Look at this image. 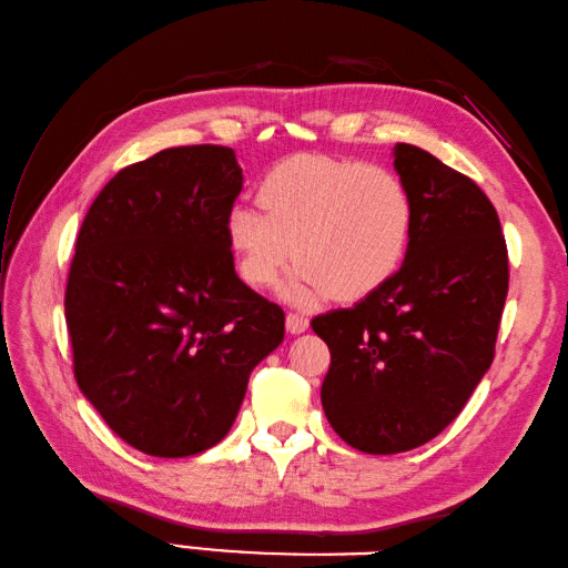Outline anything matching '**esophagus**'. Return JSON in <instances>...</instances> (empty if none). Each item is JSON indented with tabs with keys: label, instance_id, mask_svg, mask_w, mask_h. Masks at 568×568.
I'll list each match as a JSON object with an SVG mask.
<instances>
[{
	"label": "esophagus",
	"instance_id": "1",
	"mask_svg": "<svg viewBox=\"0 0 568 568\" xmlns=\"http://www.w3.org/2000/svg\"><path fill=\"white\" fill-rule=\"evenodd\" d=\"M285 326H287V332L290 334H305L307 332V326H310V320L307 316H302V314H295V312H290L287 316H285Z\"/></svg>",
	"mask_w": 568,
	"mask_h": 568
}]
</instances>
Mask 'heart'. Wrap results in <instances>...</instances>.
Here are the masks:
<instances>
[{
    "label": "heart",
    "instance_id": "b5f03b06",
    "mask_svg": "<svg viewBox=\"0 0 568 568\" xmlns=\"http://www.w3.org/2000/svg\"><path fill=\"white\" fill-rule=\"evenodd\" d=\"M254 207L234 205L224 240L240 278L254 290L275 283L290 256L281 295L316 305L334 295H373L399 271L414 232V201L392 169L324 154H295L271 166Z\"/></svg>",
    "mask_w": 568,
    "mask_h": 568
}]
</instances>
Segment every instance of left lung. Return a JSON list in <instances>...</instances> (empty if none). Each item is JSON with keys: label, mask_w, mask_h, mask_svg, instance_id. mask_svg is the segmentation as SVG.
Wrapping results in <instances>:
<instances>
[{"label": "left lung", "mask_w": 568, "mask_h": 568, "mask_svg": "<svg viewBox=\"0 0 568 568\" xmlns=\"http://www.w3.org/2000/svg\"><path fill=\"white\" fill-rule=\"evenodd\" d=\"M394 169L414 201L402 268L348 310L312 320L332 365L322 406L367 455L433 440L491 367L508 295V252L484 191L426 150L399 142Z\"/></svg>", "instance_id": "obj_1"}]
</instances>
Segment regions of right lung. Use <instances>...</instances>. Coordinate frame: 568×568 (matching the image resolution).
<instances>
[{"instance_id":"1","label":"right lung","mask_w":568,"mask_h":568,"mask_svg":"<svg viewBox=\"0 0 568 568\" xmlns=\"http://www.w3.org/2000/svg\"><path fill=\"white\" fill-rule=\"evenodd\" d=\"M236 154L171 148L105 183L77 236L64 293L74 377L115 435L189 457L230 433L285 314L234 271L224 217Z\"/></svg>"}]
</instances>
